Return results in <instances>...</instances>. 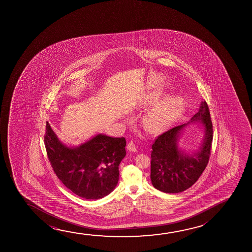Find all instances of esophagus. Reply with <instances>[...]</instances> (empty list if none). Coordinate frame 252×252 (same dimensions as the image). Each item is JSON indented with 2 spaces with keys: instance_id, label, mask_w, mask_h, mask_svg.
<instances>
[{
  "instance_id": "esophagus-1",
  "label": "esophagus",
  "mask_w": 252,
  "mask_h": 252,
  "mask_svg": "<svg viewBox=\"0 0 252 252\" xmlns=\"http://www.w3.org/2000/svg\"><path fill=\"white\" fill-rule=\"evenodd\" d=\"M127 149L130 152H137V145H135L133 141H130L128 143Z\"/></svg>"
}]
</instances>
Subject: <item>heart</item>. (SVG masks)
I'll return each instance as SVG.
<instances>
[{
    "label": "heart",
    "instance_id": "obj_1",
    "mask_svg": "<svg viewBox=\"0 0 252 252\" xmlns=\"http://www.w3.org/2000/svg\"><path fill=\"white\" fill-rule=\"evenodd\" d=\"M159 94H149L145 104L152 105L158 100ZM184 101L180 97H172L159 102L148 111L143 119V125L147 131L159 132L172 124L183 113Z\"/></svg>",
    "mask_w": 252,
    "mask_h": 252
}]
</instances>
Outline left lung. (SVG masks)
<instances>
[{
  "label": "left lung",
  "mask_w": 252,
  "mask_h": 252,
  "mask_svg": "<svg viewBox=\"0 0 252 252\" xmlns=\"http://www.w3.org/2000/svg\"><path fill=\"white\" fill-rule=\"evenodd\" d=\"M190 122L204 125L205 138L199 152L189 156L180 152L177 146L179 132L188 123L159 135L152 145L151 180L153 187L163 193H180L189 189L196 183L209 161L214 135L206 100L201 102L200 109Z\"/></svg>",
  "instance_id": "8db88e82"
}]
</instances>
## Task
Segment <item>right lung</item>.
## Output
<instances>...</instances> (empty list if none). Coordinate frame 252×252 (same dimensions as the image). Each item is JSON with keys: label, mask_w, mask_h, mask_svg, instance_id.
Instances as JSON below:
<instances>
[{"label": "right lung", "mask_w": 252, "mask_h": 252, "mask_svg": "<svg viewBox=\"0 0 252 252\" xmlns=\"http://www.w3.org/2000/svg\"><path fill=\"white\" fill-rule=\"evenodd\" d=\"M45 149L53 171L78 196L98 200L117 186L119 165L126 154L125 138L98 134L76 148L59 141L46 122Z\"/></svg>", "instance_id": "1"}]
</instances>
